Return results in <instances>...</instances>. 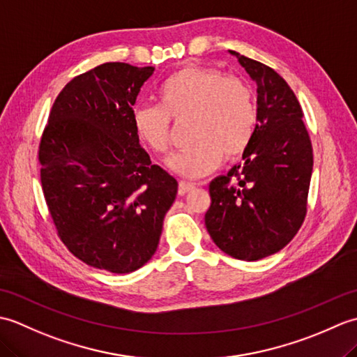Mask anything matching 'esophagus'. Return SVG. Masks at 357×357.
<instances>
[{"instance_id":"1","label":"esophagus","mask_w":357,"mask_h":357,"mask_svg":"<svg viewBox=\"0 0 357 357\" xmlns=\"http://www.w3.org/2000/svg\"><path fill=\"white\" fill-rule=\"evenodd\" d=\"M193 188H195V184L185 183V181H181L179 187H178V193H179L181 196H184V195H187V193H190V192L193 190Z\"/></svg>"}]
</instances>
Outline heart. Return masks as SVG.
Segmentation results:
<instances>
[{
	"mask_svg": "<svg viewBox=\"0 0 357 357\" xmlns=\"http://www.w3.org/2000/svg\"><path fill=\"white\" fill-rule=\"evenodd\" d=\"M159 105H136L132 126L138 139L158 155L172 147V121L192 119L193 146L169 159V167L188 179L202 178L245 153L257 124L255 92L247 81L224 77L213 67L187 66L158 89Z\"/></svg>",
	"mask_w": 357,
	"mask_h": 357,
	"instance_id": "1",
	"label": "heart"
}]
</instances>
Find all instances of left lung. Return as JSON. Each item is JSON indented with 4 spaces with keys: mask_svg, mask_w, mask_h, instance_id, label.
Wrapping results in <instances>:
<instances>
[{
    "mask_svg": "<svg viewBox=\"0 0 357 357\" xmlns=\"http://www.w3.org/2000/svg\"><path fill=\"white\" fill-rule=\"evenodd\" d=\"M257 86V124L244 162L210 183V238L224 253L257 261L282 250L307 213L313 149L301 104L271 67L230 50Z\"/></svg>",
    "mask_w": 357,
    "mask_h": 357,
    "instance_id": "obj_1",
    "label": "left lung"
}]
</instances>
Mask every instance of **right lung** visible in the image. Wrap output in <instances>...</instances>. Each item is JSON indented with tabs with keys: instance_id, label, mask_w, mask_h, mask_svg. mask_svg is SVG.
Segmentation results:
<instances>
[{
	"instance_id": "right-lung-1",
	"label": "right lung",
	"mask_w": 357,
	"mask_h": 357,
	"mask_svg": "<svg viewBox=\"0 0 357 357\" xmlns=\"http://www.w3.org/2000/svg\"><path fill=\"white\" fill-rule=\"evenodd\" d=\"M155 67L105 63L53 102L40 142L45 202L64 245L90 267L132 273L155 255L178 181L151 164L132 107Z\"/></svg>"
}]
</instances>
